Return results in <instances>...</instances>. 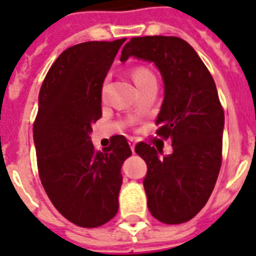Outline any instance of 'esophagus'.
Instances as JSON below:
<instances>
[{"instance_id":"obj_1","label":"esophagus","mask_w":256,"mask_h":256,"mask_svg":"<svg viewBox=\"0 0 256 256\" xmlns=\"http://www.w3.org/2000/svg\"><path fill=\"white\" fill-rule=\"evenodd\" d=\"M128 146H130V148H132V151L134 152V150H135V146H136V142L134 140V139H128Z\"/></svg>"}]
</instances>
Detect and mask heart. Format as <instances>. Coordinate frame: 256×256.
<instances>
[{"instance_id":"1","label":"heart","mask_w":256,"mask_h":256,"mask_svg":"<svg viewBox=\"0 0 256 256\" xmlns=\"http://www.w3.org/2000/svg\"><path fill=\"white\" fill-rule=\"evenodd\" d=\"M152 76H154V75H152L151 72H148L147 68H136L134 72H132V79H134L135 84L136 86L140 84L142 82H144L147 80V79L152 78ZM104 91H105V87H104Z\"/></svg>"}]
</instances>
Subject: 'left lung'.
I'll use <instances>...</instances> for the list:
<instances>
[{
	"label": "left lung",
	"instance_id": "8db88e82",
	"mask_svg": "<svg viewBox=\"0 0 256 256\" xmlns=\"http://www.w3.org/2000/svg\"><path fill=\"white\" fill-rule=\"evenodd\" d=\"M128 57L152 62L160 72L164 100L156 132L173 147L166 156L146 143L135 147L147 164L148 210L161 222L182 224L204 207L220 172L225 120L216 84L194 48L180 38H132L122 48L121 62Z\"/></svg>",
	"mask_w": 256,
	"mask_h": 256
}]
</instances>
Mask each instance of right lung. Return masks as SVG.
Segmentation results:
<instances>
[{"label": "right lung", "mask_w": 256, "mask_h": 256, "mask_svg": "<svg viewBox=\"0 0 256 256\" xmlns=\"http://www.w3.org/2000/svg\"><path fill=\"white\" fill-rule=\"evenodd\" d=\"M126 38L74 45L58 56L38 94L34 124L40 180L57 211L82 228L118 212L121 168L132 156L124 135L96 151L92 124L102 117L104 79Z\"/></svg>", "instance_id": "obj_1"}]
</instances>
